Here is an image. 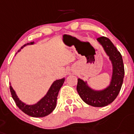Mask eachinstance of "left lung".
<instances>
[{"label":"left lung","mask_w":134,"mask_h":134,"mask_svg":"<svg viewBox=\"0 0 134 134\" xmlns=\"http://www.w3.org/2000/svg\"><path fill=\"white\" fill-rule=\"evenodd\" d=\"M97 40L102 46L112 65L110 84L103 89L97 90L91 88L86 80L78 78L77 91L82 99L88 105L104 107L112 103L119 95L124 77V65L121 53L108 38L102 37Z\"/></svg>","instance_id":"8db88e82"}]
</instances>
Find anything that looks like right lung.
Wrapping results in <instances>:
<instances>
[{"label":"right lung","instance_id":"right-lung-1","mask_svg":"<svg viewBox=\"0 0 134 134\" xmlns=\"http://www.w3.org/2000/svg\"><path fill=\"white\" fill-rule=\"evenodd\" d=\"M34 43V41H31V43L24 45L21 49L26 46V45H33ZM21 49L18 50V52L21 51ZM65 80V77H63L61 79L56 80L54 81L46 95L34 104H27L22 102V100H20L17 95L15 90L12 87L11 83H10V91L17 106L22 112H24L27 115L31 116L32 117H44L50 114L56 108L58 92L60 91L61 86H63Z\"/></svg>","mask_w":134,"mask_h":134}]
</instances>
